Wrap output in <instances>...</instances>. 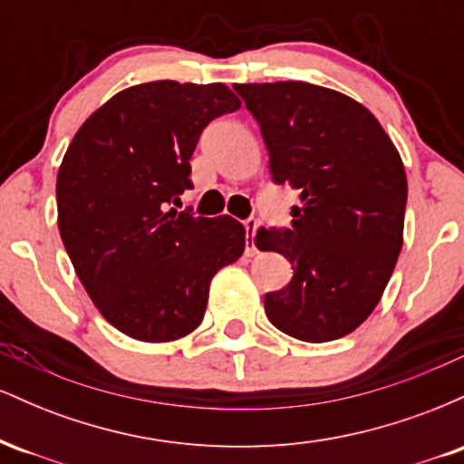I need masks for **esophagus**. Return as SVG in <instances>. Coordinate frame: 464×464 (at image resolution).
I'll return each instance as SVG.
<instances>
[{
  "instance_id": "1",
  "label": "esophagus",
  "mask_w": 464,
  "mask_h": 464,
  "mask_svg": "<svg viewBox=\"0 0 464 464\" xmlns=\"http://www.w3.org/2000/svg\"><path fill=\"white\" fill-rule=\"evenodd\" d=\"M257 218H248V220H244V228H246V253L253 255L257 253V246H255V236H257Z\"/></svg>"
}]
</instances>
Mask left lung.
I'll list each match as a JSON object with an SVG mask.
<instances>
[{
    "label": "left lung",
    "instance_id": "8db88e82",
    "mask_svg": "<svg viewBox=\"0 0 464 464\" xmlns=\"http://www.w3.org/2000/svg\"><path fill=\"white\" fill-rule=\"evenodd\" d=\"M257 120L276 185L301 191L292 227L259 228V250L281 253L290 284L264 299L276 329L329 343L380 303L403 244L408 183L401 157L369 109L310 82L236 84Z\"/></svg>",
    "mask_w": 464,
    "mask_h": 464
}]
</instances>
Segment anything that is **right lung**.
<instances>
[{"label":"right lung","instance_id":"add662e5","mask_svg":"<svg viewBox=\"0 0 464 464\" xmlns=\"http://www.w3.org/2000/svg\"><path fill=\"white\" fill-rule=\"evenodd\" d=\"M237 109L222 82L154 80L113 95L69 143L56 179L63 244L100 314L130 338L194 332L214 275L244 253L231 216L172 209L191 188L200 132Z\"/></svg>","mask_w":464,"mask_h":464}]
</instances>
